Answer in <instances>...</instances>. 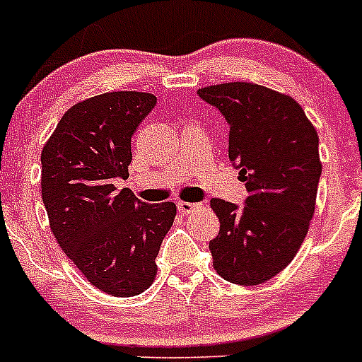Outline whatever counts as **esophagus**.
I'll list each match as a JSON object with an SVG mask.
<instances>
[{"label": "esophagus", "instance_id": "1", "mask_svg": "<svg viewBox=\"0 0 362 362\" xmlns=\"http://www.w3.org/2000/svg\"><path fill=\"white\" fill-rule=\"evenodd\" d=\"M178 211H180L182 215H189L192 214L194 210H198V208H202V204L199 203H187V202H180L177 204Z\"/></svg>", "mask_w": 362, "mask_h": 362}]
</instances>
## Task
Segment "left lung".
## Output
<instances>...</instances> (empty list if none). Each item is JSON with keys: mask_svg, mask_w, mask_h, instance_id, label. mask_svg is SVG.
Wrapping results in <instances>:
<instances>
[{"mask_svg": "<svg viewBox=\"0 0 362 362\" xmlns=\"http://www.w3.org/2000/svg\"><path fill=\"white\" fill-rule=\"evenodd\" d=\"M229 126V160L245 182L242 208L211 199L221 221L214 268L231 284L257 286L294 259L315 210L322 173L319 136L291 96L249 82L198 90Z\"/></svg>", "mask_w": 362, "mask_h": 362, "instance_id": "1", "label": "left lung"}]
</instances>
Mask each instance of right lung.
Returning a JSON list of instances; mask_svg holds the SVG:
<instances>
[{"label": "right lung", "mask_w": 362, "mask_h": 362, "mask_svg": "<svg viewBox=\"0 0 362 362\" xmlns=\"http://www.w3.org/2000/svg\"><path fill=\"white\" fill-rule=\"evenodd\" d=\"M156 103L134 90L80 101L42 151V199L57 243L94 287L117 298L154 282L177 215L175 203H144L113 185L129 177L131 136Z\"/></svg>", "instance_id": "obj_1"}]
</instances>
